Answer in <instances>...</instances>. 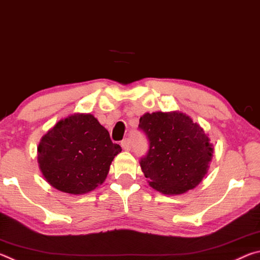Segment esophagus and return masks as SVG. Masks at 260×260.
<instances>
[{"label": "esophagus", "instance_id": "obj_1", "mask_svg": "<svg viewBox=\"0 0 260 260\" xmlns=\"http://www.w3.org/2000/svg\"><path fill=\"white\" fill-rule=\"evenodd\" d=\"M121 148L124 149V150H131V147H132V142L129 139H125L121 141Z\"/></svg>", "mask_w": 260, "mask_h": 260}]
</instances>
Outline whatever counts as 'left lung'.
<instances>
[{"instance_id": "obj_1", "label": "left lung", "mask_w": 260, "mask_h": 260, "mask_svg": "<svg viewBox=\"0 0 260 260\" xmlns=\"http://www.w3.org/2000/svg\"><path fill=\"white\" fill-rule=\"evenodd\" d=\"M149 149L140 159L156 190L179 195L195 188L208 172L213 149L202 127L181 112H152L140 118Z\"/></svg>"}]
</instances>
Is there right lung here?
I'll use <instances>...</instances> for the list:
<instances>
[{"mask_svg":"<svg viewBox=\"0 0 260 260\" xmlns=\"http://www.w3.org/2000/svg\"><path fill=\"white\" fill-rule=\"evenodd\" d=\"M121 151L93 114L60 120L41 139L38 161L43 177L63 192L80 195L104 182L114 156Z\"/></svg>","mask_w":260,"mask_h":260,"instance_id":"add662e5","label":"right lung"}]
</instances>
